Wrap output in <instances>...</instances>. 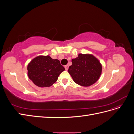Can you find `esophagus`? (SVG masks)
<instances>
[{
  "instance_id": "1",
  "label": "esophagus",
  "mask_w": 134,
  "mask_h": 134,
  "mask_svg": "<svg viewBox=\"0 0 134 134\" xmlns=\"http://www.w3.org/2000/svg\"><path fill=\"white\" fill-rule=\"evenodd\" d=\"M64 67H65V69L66 70H68V68H69V65H65Z\"/></svg>"
}]
</instances>
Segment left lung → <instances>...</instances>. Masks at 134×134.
I'll list each match as a JSON object with an SVG mask.
<instances>
[{
  "label": "left lung",
  "instance_id": "left-lung-1",
  "mask_svg": "<svg viewBox=\"0 0 134 134\" xmlns=\"http://www.w3.org/2000/svg\"><path fill=\"white\" fill-rule=\"evenodd\" d=\"M68 72L74 82L83 87L94 84L102 74V65L99 60L91 54H79L71 60Z\"/></svg>",
  "mask_w": 134,
  "mask_h": 134
}]
</instances>
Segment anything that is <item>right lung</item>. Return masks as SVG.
Listing matches in <instances>:
<instances>
[{
	"instance_id": "obj_1",
	"label": "right lung",
	"mask_w": 134,
	"mask_h": 134,
	"mask_svg": "<svg viewBox=\"0 0 134 134\" xmlns=\"http://www.w3.org/2000/svg\"><path fill=\"white\" fill-rule=\"evenodd\" d=\"M27 70L32 82L37 87L44 88L54 84L65 68L59 60L52 59L49 55H40L28 63Z\"/></svg>"
}]
</instances>
